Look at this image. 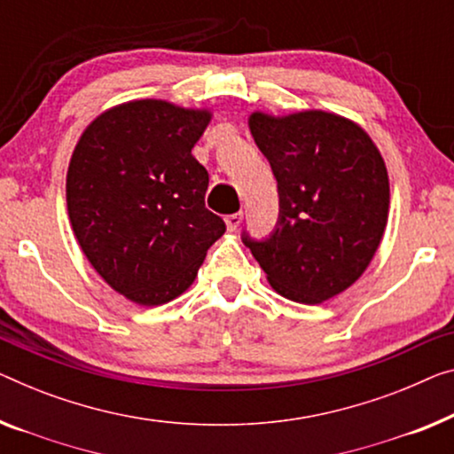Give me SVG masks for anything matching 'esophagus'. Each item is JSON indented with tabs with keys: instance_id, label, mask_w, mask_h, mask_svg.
<instances>
[{
	"instance_id": "34e87169",
	"label": "esophagus",
	"mask_w": 454,
	"mask_h": 454,
	"mask_svg": "<svg viewBox=\"0 0 454 454\" xmlns=\"http://www.w3.org/2000/svg\"><path fill=\"white\" fill-rule=\"evenodd\" d=\"M240 224H242V212H236V214H228L226 215V226H228L230 232L239 230Z\"/></svg>"
}]
</instances>
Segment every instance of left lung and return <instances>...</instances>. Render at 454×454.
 Here are the masks:
<instances>
[{
    "instance_id": "8db88e82",
    "label": "left lung",
    "mask_w": 454,
    "mask_h": 454,
    "mask_svg": "<svg viewBox=\"0 0 454 454\" xmlns=\"http://www.w3.org/2000/svg\"><path fill=\"white\" fill-rule=\"evenodd\" d=\"M250 132L277 179L279 218L267 239L242 242L277 294L320 303L363 275L389 209L387 168L369 134L328 112L273 118L256 112Z\"/></svg>"
}]
</instances>
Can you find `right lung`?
<instances>
[{"mask_svg":"<svg viewBox=\"0 0 454 454\" xmlns=\"http://www.w3.org/2000/svg\"><path fill=\"white\" fill-rule=\"evenodd\" d=\"M207 121L209 112L130 101L93 120L71 157L67 207L79 247L140 306L184 294L226 232L206 207L209 177L192 154Z\"/></svg>","mask_w":454,"mask_h":454,"instance_id":"1","label":"right lung"}]
</instances>
